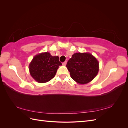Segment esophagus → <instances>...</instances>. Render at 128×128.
Listing matches in <instances>:
<instances>
[{
    "label": "esophagus",
    "instance_id": "esophagus-1",
    "mask_svg": "<svg viewBox=\"0 0 128 128\" xmlns=\"http://www.w3.org/2000/svg\"><path fill=\"white\" fill-rule=\"evenodd\" d=\"M66 64H67V61H64V62L62 63V65H63V66H65L66 65Z\"/></svg>",
    "mask_w": 128,
    "mask_h": 128
}]
</instances>
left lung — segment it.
Segmentation results:
<instances>
[{
    "label": "left lung",
    "mask_w": 128,
    "mask_h": 128,
    "mask_svg": "<svg viewBox=\"0 0 128 128\" xmlns=\"http://www.w3.org/2000/svg\"><path fill=\"white\" fill-rule=\"evenodd\" d=\"M99 63L90 53H75L67 64L72 78L80 84L90 82L97 75Z\"/></svg>",
    "instance_id": "1"
}]
</instances>
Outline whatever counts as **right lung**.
I'll return each instance as SVG.
<instances>
[{
    "instance_id": "add662e5",
    "label": "right lung",
    "mask_w": 128,
    "mask_h": 128,
    "mask_svg": "<svg viewBox=\"0 0 128 128\" xmlns=\"http://www.w3.org/2000/svg\"><path fill=\"white\" fill-rule=\"evenodd\" d=\"M62 64L59 56H53L49 52L39 53L34 56L29 65L30 75L40 83L48 82L55 76Z\"/></svg>"
}]
</instances>
